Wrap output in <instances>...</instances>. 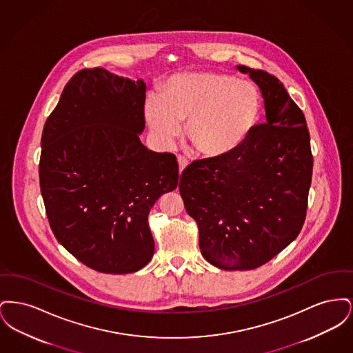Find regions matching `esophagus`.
<instances>
[{"label":"esophagus","mask_w":353,"mask_h":353,"mask_svg":"<svg viewBox=\"0 0 353 353\" xmlns=\"http://www.w3.org/2000/svg\"><path fill=\"white\" fill-rule=\"evenodd\" d=\"M177 163H179V169H180V173L188 167V160L183 157V156H179L177 157Z\"/></svg>","instance_id":"obj_1"}]
</instances>
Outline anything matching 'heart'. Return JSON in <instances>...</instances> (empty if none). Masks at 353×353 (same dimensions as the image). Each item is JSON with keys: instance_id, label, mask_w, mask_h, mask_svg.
I'll use <instances>...</instances> for the list:
<instances>
[{"instance_id": "obj_1", "label": "heart", "mask_w": 353, "mask_h": 353, "mask_svg": "<svg viewBox=\"0 0 353 353\" xmlns=\"http://www.w3.org/2000/svg\"><path fill=\"white\" fill-rule=\"evenodd\" d=\"M160 98L144 104L152 134L168 145L181 132L205 157H223L239 150L256 128L263 98L259 88L222 72H181L172 75Z\"/></svg>"}]
</instances>
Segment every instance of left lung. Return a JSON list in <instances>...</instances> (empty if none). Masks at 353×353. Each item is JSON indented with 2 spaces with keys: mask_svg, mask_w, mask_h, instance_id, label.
Listing matches in <instances>:
<instances>
[{
  "mask_svg": "<svg viewBox=\"0 0 353 353\" xmlns=\"http://www.w3.org/2000/svg\"><path fill=\"white\" fill-rule=\"evenodd\" d=\"M261 90L266 123L223 157L197 160L181 173L180 194L199 225L202 256L222 270H252L302 230L312 177L302 110L278 78L238 65Z\"/></svg>",
  "mask_w": 353,
  "mask_h": 353,
  "instance_id": "8db88e82",
  "label": "left lung"
}]
</instances>
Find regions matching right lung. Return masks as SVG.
<instances>
[{"label":"right lung","mask_w":353,"mask_h":353,"mask_svg":"<svg viewBox=\"0 0 353 353\" xmlns=\"http://www.w3.org/2000/svg\"><path fill=\"white\" fill-rule=\"evenodd\" d=\"M145 90L143 79L81 70L41 139L39 184L51 230L78 261L105 274L134 272L151 261L148 214L179 184L174 154L140 141Z\"/></svg>","instance_id":"obj_1"}]
</instances>
